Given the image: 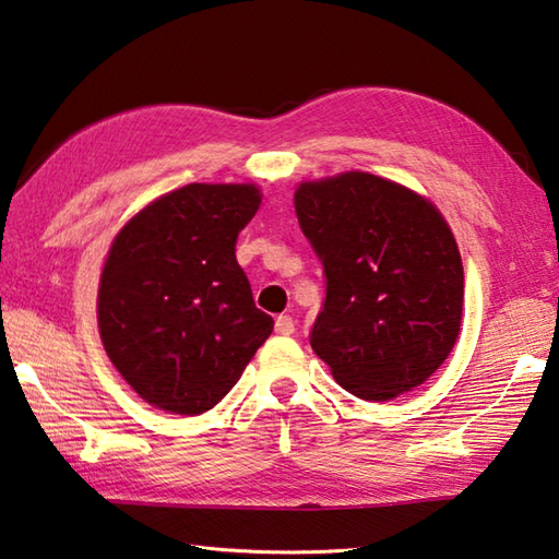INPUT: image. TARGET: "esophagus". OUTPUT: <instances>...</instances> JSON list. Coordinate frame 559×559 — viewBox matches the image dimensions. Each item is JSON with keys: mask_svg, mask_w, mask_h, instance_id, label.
Segmentation results:
<instances>
[{"mask_svg": "<svg viewBox=\"0 0 559 559\" xmlns=\"http://www.w3.org/2000/svg\"><path fill=\"white\" fill-rule=\"evenodd\" d=\"M296 332V322L290 314H278L276 318V334H293Z\"/></svg>", "mask_w": 559, "mask_h": 559, "instance_id": "1", "label": "esophagus"}]
</instances>
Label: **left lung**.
Instances as JSON below:
<instances>
[{
	"label": "left lung",
	"mask_w": 559,
	"mask_h": 559,
	"mask_svg": "<svg viewBox=\"0 0 559 559\" xmlns=\"http://www.w3.org/2000/svg\"><path fill=\"white\" fill-rule=\"evenodd\" d=\"M300 229L324 273L310 347L342 389L391 401L428 381L460 334L464 271L428 200L371 174L302 182Z\"/></svg>",
	"instance_id": "1"
}]
</instances>
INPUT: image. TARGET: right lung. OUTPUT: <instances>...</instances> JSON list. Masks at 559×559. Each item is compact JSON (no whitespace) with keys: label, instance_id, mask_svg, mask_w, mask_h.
I'll list each match as a JSON object with an SVG mask.
<instances>
[{"label":"right lung","instance_id":"obj_1","mask_svg":"<svg viewBox=\"0 0 559 559\" xmlns=\"http://www.w3.org/2000/svg\"><path fill=\"white\" fill-rule=\"evenodd\" d=\"M259 205L253 186L192 182L141 210L109 249L99 334L117 371L160 411L215 408L273 332L235 257Z\"/></svg>","mask_w":559,"mask_h":559}]
</instances>
